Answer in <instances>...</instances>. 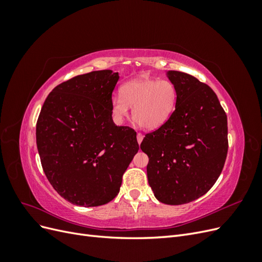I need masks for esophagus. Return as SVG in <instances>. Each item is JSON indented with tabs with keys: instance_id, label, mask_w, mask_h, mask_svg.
<instances>
[{
	"instance_id": "esophagus-1",
	"label": "esophagus",
	"mask_w": 262,
	"mask_h": 262,
	"mask_svg": "<svg viewBox=\"0 0 262 262\" xmlns=\"http://www.w3.org/2000/svg\"><path fill=\"white\" fill-rule=\"evenodd\" d=\"M137 140H138V143L141 144L142 141H143V134H142V133H138V134H137Z\"/></svg>"
}]
</instances>
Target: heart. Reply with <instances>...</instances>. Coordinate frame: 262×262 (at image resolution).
Returning a JSON list of instances; mask_svg holds the SVG:
<instances>
[{
  "instance_id": "1",
  "label": "heart",
  "mask_w": 262,
  "mask_h": 262,
  "mask_svg": "<svg viewBox=\"0 0 262 262\" xmlns=\"http://www.w3.org/2000/svg\"><path fill=\"white\" fill-rule=\"evenodd\" d=\"M121 95L112 99L113 115L118 121L128 115L142 129L155 130L168 120L177 102L176 87L170 81L155 78H136L121 87Z\"/></svg>"
}]
</instances>
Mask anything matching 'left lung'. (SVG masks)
<instances>
[{
  "instance_id": "obj_1",
  "label": "left lung",
  "mask_w": 262,
  "mask_h": 262,
  "mask_svg": "<svg viewBox=\"0 0 262 262\" xmlns=\"http://www.w3.org/2000/svg\"><path fill=\"white\" fill-rule=\"evenodd\" d=\"M176 107L161 128L147 133L141 149L148 156V184L158 201L179 205L207 193L226 160L227 117L210 86L192 75L168 71Z\"/></svg>"
}]
</instances>
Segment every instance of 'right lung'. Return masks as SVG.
<instances>
[{
  "instance_id": "add662e5",
  "label": "right lung",
  "mask_w": 262,
  "mask_h": 262,
  "mask_svg": "<svg viewBox=\"0 0 262 262\" xmlns=\"http://www.w3.org/2000/svg\"><path fill=\"white\" fill-rule=\"evenodd\" d=\"M119 74L94 71L63 82L48 95L36 125L43 171L62 198L98 207L119 193L138 153L137 132L113 121L112 95Z\"/></svg>"
}]
</instances>
